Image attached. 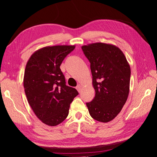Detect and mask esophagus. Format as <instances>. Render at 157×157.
<instances>
[{
  "mask_svg": "<svg viewBox=\"0 0 157 157\" xmlns=\"http://www.w3.org/2000/svg\"><path fill=\"white\" fill-rule=\"evenodd\" d=\"M82 85L81 84H78L77 85V87H76V89H77V91L78 92H81V90H82Z\"/></svg>",
  "mask_w": 157,
  "mask_h": 157,
  "instance_id": "1",
  "label": "esophagus"
}]
</instances>
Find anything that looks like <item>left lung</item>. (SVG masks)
<instances>
[{
    "label": "left lung",
    "instance_id": "left-lung-1",
    "mask_svg": "<svg viewBox=\"0 0 157 157\" xmlns=\"http://www.w3.org/2000/svg\"><path fill=\"white\" fill-rule=\"evenodd\" d=\"M90 63L96 95L86 103L90 116L101 122L113 120L127 100L130 92V66L117 46L96 42L82 46Z\"/></svg>",
    "mask_w": 157,
    "mask_h": 157
}]
</instances>
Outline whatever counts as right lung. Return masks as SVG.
Here are the masks:
<instances>
[{"mask_svg": "<svg viewBox=\"0 0 157 157\" xmlns=\"http://www.w3.org/2000/svg\"><path fill=\"white\" fill-rule=\"evenodd\" d=\"M75 45L46 46L35 51L28 60L23 77L27 101L36 116L44 124L55 126L69 114L70 103L78 94L66 86L60 69L63 60Z\"/></svg>", "mask_w": 157, "mask_h": 157, "instance_id": "add662e5", "label": "right lung"}]
</instances>
